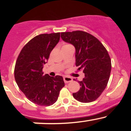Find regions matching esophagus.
I'll list each match as a JSON object with an SVG mask.
<instances>
[{
	"label": "esophagus",
	"mask_w": 131,
	"mask_h": 131,
	"mask_svg": "<svg viewBox=\"0 0 131 131\" xmlns=\"http://www.w3.org/2000/svg\"><path fill=\"white\" fill-rule=\"evenodd\" d=\"M63 80H64V83H66V84H67V83H69V82H70L72 81V78L70 77H67V76L64 77H63Z\"/></svg>",
	"instance_id": "obj_1"
}]
</instances>
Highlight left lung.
<instances>
[{"label":"left lung","mask_w":131,"mask_h":131,"mask_svg":"<svg viewBox=\"0 0 131 131\" xmlns=\"http://www.w3.org/2000/svg\"><path fill=\"white\" fill-rule=\"evenodd\" d=\"M61 37L74 46L76 67L85 74L83 80L79 81L81 88L73 93V97L82 103L95 101L105 90L109 80L112 63L108 51L97 38L85 31L62 32Z\"/></svg>","instance_id":"8db88e82"}]
</instances>
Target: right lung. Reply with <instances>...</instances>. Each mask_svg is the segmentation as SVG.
<instances>
[{
    "mask_svg": "<svg viewBox=\"0 0 131 131\" xmlns=\"http://www.w3.org/2000/svg\"><path fill=\"white\" fill-rule=\"evenodd\" d=\"M60 39V33L37 35L23 47L17 58L14 78L20 90L34 103L50 106L64 86L61 76L43 75V66Z\"/></svg>",
    "mask_w": 131,
    "mask_h": 131,
    "instance_id": "add662e5",
    "label": "right lung"
}]
</instances>
